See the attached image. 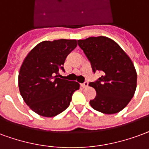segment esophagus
<instances>
[{"label":"esophagus","instance_id":"obj_1","mask_svg":"<svg viewBox=\"0 0 149 149\" xmlns=\"http://www.w3.org/2000/svg\"><path fill=\"white\" fill-rule=\"evenodd\" d=\"M81 87H82L83 88H88V82L85 81L84 83L81 84Z\"/></svg>","mask_w":149,"mask_h":149}]
</instances>
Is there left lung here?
<instances>
[{
  "instance_id": "obj_1",
  "label": "left lung",
  "mask_w": 149,
  "mask_h": 149,
  "mask_svg": "<svg viewBox=\"0 0 149 149\" xmlns=\"http://www.w3.org/2000/svg\"><path fill=\"white\" fill-rule=\"evenodd\" d=\"M77 42L90 61L93 72H103L96 81L89 84L96 91L90 105L103 114L121 111L136 91L137 75L133 61L118 44L107 37H89Z\"/></svg>"
}]
</instances>
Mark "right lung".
Masks as SVG:
<instances>
[{"label":"right lung","mask_w":149,"mask_h":149,"mask_svg":"<svg viewBox=\"0 0 149 149\" xmlns=\"http://www.w3.org/2000/svg\"><path fill=\"white\" fill-rule=\"evenodd\" d=\"M76 39L43 41L27 55L19 72V89L24 102L41 116L54 117L70 104L80 88L76 81L58 78L66 57L77 47Z\"/></svg>","instance_id":"obj_1"}]
</instances>
